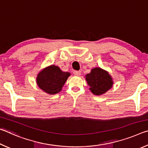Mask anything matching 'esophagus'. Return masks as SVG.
<instances>
[{
    "label": "esophagus",
    "instance_id": "1",
    "mask_svg": "<svg viewBox=\"0 0 148 148\" xmlns=\"http://www.w3.org/2000/svg\"><path fill=\"white\" fill-rule=\"evenodd\" d=\"M74 74L75 75V76H80V74H81V72L74 71Z\"/></svg>",
    "mask_w": 148,
    "mask_h": 148
}]
</instances>
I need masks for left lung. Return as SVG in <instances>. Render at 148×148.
<instances>
[{
	"mask_svg": "<svg viewBox=\"0 0 148 148\" xmlns=\"http://www.w3.org/2000/svg\"><path fill=\"white\" fill-rule=\"evenodd\" d=\"M86 80L89 90L95 95H102L112 88L114 84L113 78L108 72L100 67L91 69V72L86 75Z\"/></svg>",
	"mask_w": 148,
	"mask_h": 148,
	"instance_id": "1",
	"label": "left lung"
}]
</instances>
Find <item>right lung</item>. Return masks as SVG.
I'll list each match as a JSON object with an SVG mask.
<instances>
[{
	"mask_svg": "<svg viewBox=\"0 0 148 148\" xmlns=\"http://www.w3.org/2000/svg\"><path fill=\"white\" fill-rule=\"evenodd\" d=\"M70 76V72H62L58 66L51 64L39 72L36 81L37 86L44 92L55 95L61 91Z\"/></svg>",
	"mask_w": 148,
	"mask_h": 148,
	"instance_id": "obj_1",
	"label": "right lung"
}]
</instances>
